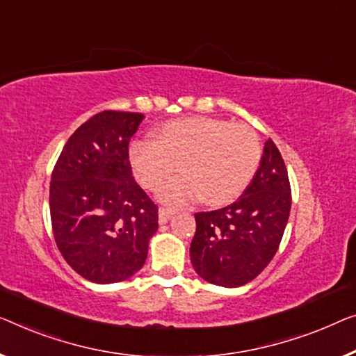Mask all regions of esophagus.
<instances>
[{
    "mask_svg": "<svg viewBox=\"0 0 356 356\" xmlns=\"http://www.w3.org/2000/svg\"><path fill=\"white\" fill-rule=\"evenodd\" d=\"M174 214H176V211L169 209V208H164V206H161V208L158 209V219H160V224H166V222L171 219Z\"/></svg>",
    "mask_w": 356,
    "mask_h": 356,
    "instance_id": "1",
    "label": "esophagus"
}]
</instances>
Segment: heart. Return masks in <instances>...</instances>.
I'll use <instances>...</instances> for the list:
<instances>
[{"instance_id": "1", "label": "heart", "mask_w": 356, "mask_h": 356, "mask_svg": "<svg viewBox=\"0 0 356 356\" xmlns=\"http://www.w3.org/2000/svg\"><path fill=\"white\" fill-rule=\"evenodd\" d=\"M257 132L246 124L193 116L163 124L155 140L132 144L129 158L137 180L147 190H156L174 172L160 198L169 204H187L200 198L208 206L235 201L261 163Z\"/></svg>"}]
</instances>
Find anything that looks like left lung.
Wrapping results in <instances>:
<instances>
[{"label": "left lung", "mask_w": 356, "mask_h": 356, "mask_svg": "<svg viewBox=\"0 0 356 356\" xmlns=\"http://www.w3.org/2000/svg\"><path fill=\"white\" fill-rule=\"evenodd\" d=\"M291 211V184L283 156L265 142L256 176L235 203L196 212L190 245L195 272L208 283L238 288L267 267L283 238Z\"/></svg>", "instance_id": "left-lung-1"}]
</instances>
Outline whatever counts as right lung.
Returning a JSON list of instances; mask_svg holds the SVG:
<instances>
[{"label":"right lung","mask_w":356,"mask_h":356,"mask_svg":"<svg viewBox=\"0 0 356 356\" xmlns=\"http://www.w3.org/2000/svg\"><path fill=\"white\" fill-rule=\"evenodd\" d=\"M142 113L105 110L70 136L51 176L56 245L92 283H118L145 264L158 206L132 177L129 140Z\"/></svg>","instance_id":"right-lung-1"}]
</instances>
